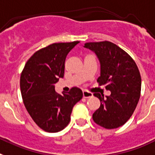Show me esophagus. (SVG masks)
<instances>
[{"label":"esophagus","instance_id":"obj_1","mask_svg":"<svg viewBox=\"0 0 155 155\" xmlns=\"http://www.w3.org/2000/svg\"><path fill=\"white\" fill-rule=\"evenodd\" d=\"M83 97L84 98H89V97H93L92 93L89 92V91H83Z\"/></svg>","mask_w":155,"mask_h":155}]
</instances>
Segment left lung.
I'll return each instance as SVG.
<instances>
[{"instance_id":"obj_1","label":"left lung","mask_w":155,"mask_h":155,"mask_svg":"<svg viewBox=\"0 0 155 155\" xmlns=\"http://www.w3.org/2000/svg\"><path fill=\"white\" fill-rule=\"evenodd\" d=\"M84 48L96 54L101 64L99 85H105L111 95H94L101 106L93 114L94 122L111 130L124 125L135 111L141 91V77L134 60L125 51L109 41L90 42Z\"/></svg>"}]
</instances>
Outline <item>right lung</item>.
<instances>
[{"label": "right lung", "mask_w": 155, "mask_h": 155, "mask_svg": "<svg viewBox=\"0 0 155 155\" xmlns=\"http://www.w3.org/2000/svg\"><path fill=\"white\" fill-rule=\"evenodd\" d=\"M79 43H55L39 50L21 72L20 89L24 105L35 123L48 133H57L68 126L74 105L83 97L77 87L62 95L54 90L59 78L64 77L67 54Z\"/></svg>", "instance_id": "obj_1"}]
</instances>
